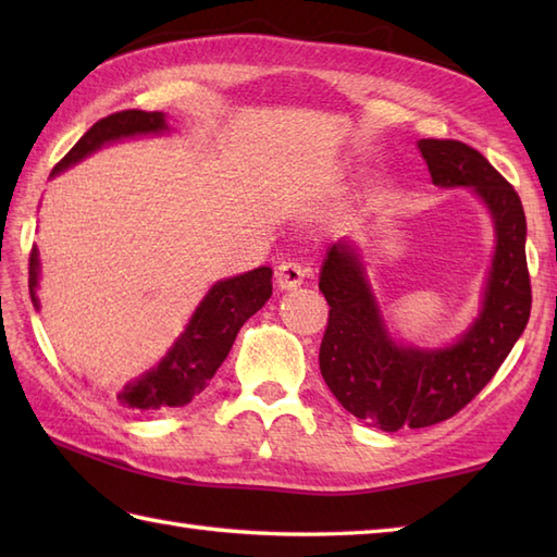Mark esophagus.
Wrapping results in <instances>:
<instances>
[{
    "label": "esophagus",
    "mask_w": 557,
    "mask_h": 557,
    "mask_svg": "<svg viewBox=\"0 0 557 557\" xmlns=\"http://www.w3.org/2000/svg\"><path fill=\"white\" fill-rule=\"evenodd\" d=\"M306 277V268L297 260H280L277 268H275V282L280 289H294L299 287Z\"/></svg>",
    "instance_id": "obj_1"
}]
</instances>
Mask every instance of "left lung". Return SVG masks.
<instances>
[{
  "label": "left lung",
  "mask_w": 557,
  "mask_h": 557,
  "mask_svg": "<svg viewBox=\"0 0 557 557\" xmlns=\"http://www.w3.org/2000/svg\"><path fill=\"white\" fill-rule=\"evenodd\" d=\"M417 146L435 186H469L483 200L495 251L474 323L453 345L423 349L389 335L357 244L339 239L327 248L318 282L330 306L321 373L342 407L387 433L425 429L467 407L512 351L531 313L527 218L515 188L461 140L421 138Z\"/></svg>",
  "instance_id": "obj_1"
}]
</instances>
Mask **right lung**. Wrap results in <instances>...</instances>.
<instances>
[{"label":"right lung","mask_w":557,"mask_h":557,"mask_svg":"<svg viewBox=\"0 0 557 557\" xmlns=\"http://www.w3.org/2000/svg\"><path fill=\"white\" fill-rule=\"evenodd\" d=\"M168 116L162 112L124 110L114 112L104 120L92 124L78 144L57 162L52 176L69 170L71 164L88 158L90 152L114 140L136 138V136H158L168 134ZM40 282V253L33 246L28 263V289L35 309H40L38 299ZM272 294V270L260 265L248 270L244 275L215 282L208 294L196 306L191 321L186 323L184 333L176 337L170 351L164 354L156 369L146 371L136 381L126 383L116 399L128 409L152 411L162 407H184L196 395L203 393L210 377L227 359L234 345L236 333L256 311L265 306Z\"/></svg>","instance_id":"right-lung-1"}]
</instances>
